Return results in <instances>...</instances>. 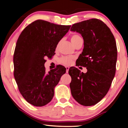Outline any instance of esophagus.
<instances>
[{
	"label": "esophagus",
	"mask_w": 128,
	"mask_h": 128,
	"mask_svg": "<svg viewBox=\"0 0 128 128\" xmlns=\"http://www.w3.org/2000/svg\"><path fill=\"white\" fill-rule=\"evenodd\" d=\"M66 72L68 73V70H69V67L68 66H66Z\"/></svg>",
	"instance_id": "obj_1"
}]
</instances>
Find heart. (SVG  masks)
Wrapping results in <instances>:
<instances>
[{"instance_id": "obj_1", "label": "heart", "mask_w": 128, "mask_h": 128, "mask_svg": "<svg viewBox=\"0 0 128 128\" xmlns=\"http://www.w3.org/2000/svg\"><path fill=\"white\" fill-rule=\"evenodd\" d=\"M81 40H82V37L80 36L77 34H72V36H71V41H72V44L74 46L76 45L79 41H80ZM60 43V42H59L58 43L57 45H56V49L58 48ZM74 59V58L72 56H62V57L59 60V62L60 63V64H64V65L69 66L72 64Z\"/></svg>"}]
</instances>
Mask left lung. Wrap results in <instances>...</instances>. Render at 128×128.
I'll list each match as a JSON object with an SVG mask.
<instances>
[{"label":"left lung","mask_w":128,"mask_h":128,"mask_svg":"<svg viewBox=\"0 0 128 128\" xmlns=\"http://www.w3.org/2000/svg\"><path fill=\"white\" fill-rule=\"evenodd\" d=\"M70 30L80 33L84 40L83 52L76 65L87 69L86 73L74 67L69 69L71 92L81 105L94 106L107 94L115 75L116 41L110 29L98 18L75 23Z\"/></svg>","instance_id":"left-lung-1"}]
</instances>
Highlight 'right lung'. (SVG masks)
Segmentation results:
<instances>
[{"instance_id":"1","label":"right lung","mask_w":128,"mask_h":128,"mask_svg":"<svg viewBox=\"0 0 128 128\" xmlns=\"http://www.w3.org/2000/svg\"><path fill=\"white\" fill-rule=\"evenodd\" d=\"M71 26L37 20L21 33L14 54V75L18 89L27 102L36 106L46 105L53 99L56 86L66 68L58 65L49 72L45 58L54 56L58 43Z\"/></svg>"}]
</instances>
